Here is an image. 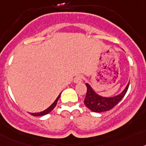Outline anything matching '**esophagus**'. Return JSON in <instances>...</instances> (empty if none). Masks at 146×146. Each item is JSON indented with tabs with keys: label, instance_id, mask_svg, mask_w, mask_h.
Returning a JSON list of instances; mask_svg holds the SVG:
<instances>
[{
	"label": "esophagus",
	"instance_id": "1",
	"mask_svg": "<svg viewBox=\"0 0 146 146\" xmlns=\"http://www.w3.org/2000/svg\"><path fill=\"white\" fill-rule=\"evenodd\" d=\"M84 78V76L82 75H78V76H76L74 78V82L76 83V84H78V83H80Z\"/></svg>",
	"mask_w": 146,
	"mask_h": 146
}]
</instances>
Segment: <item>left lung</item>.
<instances>
[{
  "instance_id": "obj_1",
  "label": "left lung",
  "mask_w": 146,
  "mask_h": 146,
  "mask_svg": "<svg viewBox=\"0 0 146 146\" xmlns=\"http://www.w3.org/2000/svg\"><path fill=\"white\" fill-rule=\"evenodd\" d=\"M129 85V83L124 91L119 95L115 96L113 98H103L96 94L93 91L91 86L88 84H86L87 91H86V94L84 99L85 106L94 112L100 113L110 111L113 108L115 107L121 100L122 98H124L128 90Z\"/></svg>"
}]
</instances>
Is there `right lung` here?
<instances>
[{
  "instance_id": "obj_1",
  "label": "right lung",
  "mask_w": 146,
  "mask_h": 146,
  "mask_svg": "<svg viewBox=\"0 0 146 146\" xmlns=\"http://www.w3.org/2000/svg\"><path fill=\"white\" fill-rule=\"evenodd\" d=\"M60 94H61V93H60V94H59V96L57 97V98L56 99V100L54 102L53 104L52 105V106H50V107H48V108L46 109L45 111H42V112H40V113H31V115H34V116H40V115H46V114H48V113H50L51 111L53 110L54 108V107L56 106H57V101H58L59 98H60Z\"/></svg>"
}]
</instances>
